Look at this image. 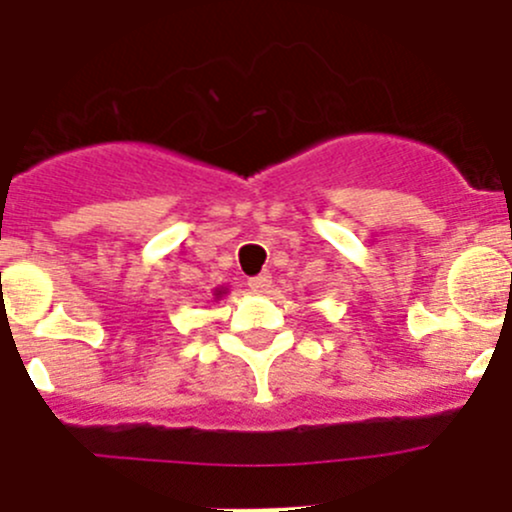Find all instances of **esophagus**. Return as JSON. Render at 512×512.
Segmentation results:
<instances>
[{
    "label": "esophagus",
    "mask_w": 512,
    "mask_h": 512,
    "mask_svg": "<svg viewBox=\"0 0 512 512\" xmlns=\"http://www.w3.org/2000/svg\"><path fill=\"white\" fill-rule=\"evenodd\" d=\"M248 287L253 289V292H266V289L271 287V274H259V276H251V279H248Z\"/></svg>",
    "instance_id": "34e87169"
}]
</instances>
